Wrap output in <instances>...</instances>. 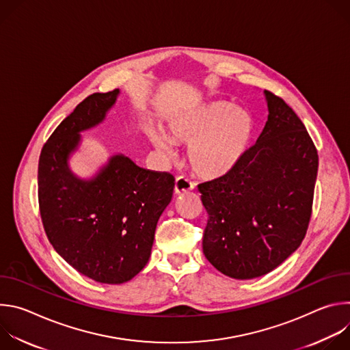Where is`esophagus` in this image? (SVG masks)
<instances>
[{
    "label": "esophagus",
    "mask_w": 350,
    "mask_h": 350,
    "mask_svg": "<svg viewBox=\"0 0 350 350\" xmlns=\"http://www.w3.org/2000/svg\"><path fill=\"white\" fill-rule=\"evenodd\" d=\"M195 188V185L185 177H178L174 183V192L176 193H184V192H189Z\"/></svg>",
    "instance_id": "esophagus-1"
}]
</instances>
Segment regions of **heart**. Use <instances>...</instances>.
I'll return each instance as SVG.
<instances>
[{
	"mask_svg": "<svg viewBox=\"0 0 350 350\" xmlns=\"http://www.w3.org/2000/svg\"><path fill=\"white\" fill-rule=\"evenodd\" d=\"M254 134L252 115L226 101H213L173 115L166 123V135L148 131L154 146L167 157L174 152L173 144L189 145V166L204 178L231 173L251 149Z\"/></svg>",
	"mask_w": 350,
	"mask_h": 350,
	"instance_id": "obj_1",
	"label": "heart"
}]
</instances>
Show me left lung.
Returning a JSON list of instances; mask_svg holds the SVG:
<instances>
[{
  "label": "left lung",
  "mask_w": 350,
  "mask_h": 350,
  "mask_svg": "<svg viewBox=\"0 0 350 350\" xmlns=\"http://www.w3.org/2000/svg\"><path fill=\"white\" fill-rule=\"evenodd\" d=\"M267 122L228 174L199 184L208 212L204 255L224 275L262 277L301 246L312 216L316 146L284 99L263 91Z\"/></svg>",
  "instance_id": "8db88e82"
}]
</instances>
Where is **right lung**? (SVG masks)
<instances>
[{"instance_id":"add662e5","label":"right lung","mask_w":350,"mask_h":350,"mask_svg":"<svg viewBox=\"0 0 350 350\" xmlns=\"http://www.w3.org/2000/svg\"><path fill=\"white\" fill-rule=\"evenodd\" d=\"M120 90L87 96L57 127L38 161L44 230L61 258L101 284L134 278L151 256L158 220L170 204L174 177L145 170L113 154L91 177L70 169L81 133L104 123Z\"/></svg>"}]
</instances>
